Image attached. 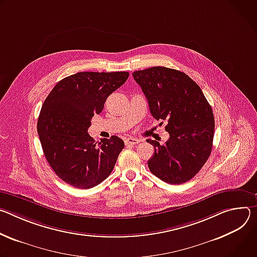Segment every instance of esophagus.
<instances>
[{"label": "esophagus", "mask_w": 257, "mask_h": 257, "mask_svg": "<svg viewBox=\"0 0 257 257\" xmlns=\"http://www.w3.org/2000/svg\"><path fill=\"white\" fill-rule=\"evenodd\" d=\"M139 143V140L135 139V138H126L124 140V144L125 146H132V145H136Z\"/></svg>", "instance_id": "34e87169"}]
</instances>
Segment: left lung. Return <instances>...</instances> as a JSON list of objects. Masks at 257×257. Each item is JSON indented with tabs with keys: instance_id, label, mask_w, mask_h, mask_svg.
Here are the masks:
<instances>
[{
	"instance_id": "1",
	"label": "left lung",
	"mask_w": 257,
	"mask_h": 257,
	"mask_svg": "<svg viewBox=\"0 0 257 257\" xmlns=\"http://www.w3.org/2000/svg\"><path fill=\"white\" fill-rule=\"evenodd\" d=\"M133 76L147 98L152 116L167 121L165 131L169 139L164 145L147 140L154 147L149 169L168 184L190 181L211 153L214 135L211 106L200 87L182 71L154 66L135 71Z\"/></svg>"
}]
</instances>
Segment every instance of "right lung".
Masks as SVG:
<instances>
[{"instance_id": "add662e5", "label": "right lung", "mask_w": 257, "mask_h": 257, "mask_svg": "<svg viewBox=\"0 0 257 257\" xmlns=\"http://www.w3.org/2000/svg\"><path fill=\"white\" fill-rule=\"evenodd\" d=\"M130 73L77 72L57 82L46 98L38 119L45 157L62 181L90 189L109 177L123 141L112 136L95 143L89 135L91 119L109 95L126 81Z\"/></svg>"}]
</instances>
